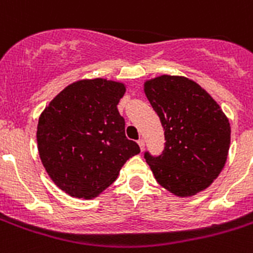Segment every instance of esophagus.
<instances>
[{
  "instance_id": "obj_1",
  "label": "esophagus",
  "mask_w": 253,
  "mask_h": 253,
  "mask_svg": "<svg viewBox=\"0 0 253 253\" xmlns=\"http://www.w3.org/2000/svg\"><path fill=\"white\" fill-rule=\"evenodd\" d=\"M137 144H139L140 149H141V151H143V149H144V145H145L144 139H139V140H137Z\"/></svg>"
}]
</instances>
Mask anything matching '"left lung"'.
Segmentation results:
<instances>
[{"label":"left lung","mask_w":253,"mask_h":253,"mask_svg":"<svg viewBox=\"0 0 253 253\" xmlns=\"http://www.w3.org/2000/svg\"><path fill=\"white\" fill-rule=\"evenodd\" d=\"M144 91L165 131L164 151L144 152L156 180L176 196L205 190L226 162L229 120L211 94L187 78L162 75L147 82Z\"/></svg>","instance_id":"left-lung-1"}]
</instances>
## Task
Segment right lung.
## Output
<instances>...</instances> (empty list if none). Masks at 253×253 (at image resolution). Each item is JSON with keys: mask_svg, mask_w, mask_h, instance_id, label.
Wrapping results in <instances>:
<instances>
[{"mask_svg": "<svg viewBox=\"0 0 253 253\" xmlns=\"http://www.w3.org/2000/svg\"><path fill=\"white\" fill-rule=\"evenodd\" d=\"M126 88L105 79L80 80L55 96L38 125L40 159L57 186L91 199L117 179L140 148L125 133L118 102Z\"/></svg>", "mask_w": 253, "mask_h": 253, "instance_id": "1", "label": "right lung"}]
</instances>
